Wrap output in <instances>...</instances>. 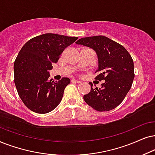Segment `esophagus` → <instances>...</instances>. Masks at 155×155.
I'll return each mask as SVG.
<instances>
[{
	"instance_id": "esophagus-1",
	"label": "esophagus",
	"mask_w": 155,
	"mask_h": 155,
	"mask_svg": "<svg viewBox=\"0 0 155 155\" xmlns=\"http://www.w3.org/2000/svg\"><path fill=\"white\" fill-rule=\"evenodd\" d=\"M72 83H81V81H79V80H76V79H71V81Z\"/></svg>"
}]
</instances>
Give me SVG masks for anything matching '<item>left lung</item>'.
<instances>
[{
    "label": "left lung",
    "mask_w": 155,
    "mask_h": 155,
    "mask_svg": "<svg viewBox=\"0 0 155 155\" xmlns=\"http://www.w3.org/2000/svg\"><path fill=\"white\" fill-rule=\"evenodd\" d=\"M76 44L82 45L96 51L98 68L95 71L96 80L103 81L101 88H93L84 96L88 106L96 110L108 111L122 103L130 89L133 79V58L121 45L105 36L98 35L79 39Z\"/></svg>",
    "instance_id": "1"
}]
</instances>
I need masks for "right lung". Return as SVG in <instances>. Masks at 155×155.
<instances>
[{
    "label": "right lung",
    "instance_id": "right-lung-1",
    "mask_svg": "<svg viewBox=\"0 0 155 155\" xmlns=\"http://www.w3.org/2000/svg\"><path fill=\"white\" fill-rule=\"evenodd\" d=\"M77 39L46 33L32 38L20 49L14 63V81L20 98L30 110L47 113L61 102L70 79L49 80V70L52 69L51 64L58 61L66 47Z\"/></svg>",
    "mask_w": 155,
    "mask_h": 155
}]
</instances>
